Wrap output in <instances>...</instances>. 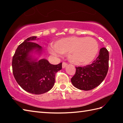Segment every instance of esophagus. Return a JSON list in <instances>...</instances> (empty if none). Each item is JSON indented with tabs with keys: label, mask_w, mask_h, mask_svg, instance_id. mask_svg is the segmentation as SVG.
I'll return each instance as SVG.
<instances>
[{
	"label": "esophagus",
	"mask_w": 123,
	"mask_h": 123,
	"mask_svg": "<svg viewBox=\"0 0 123 123\" xmlns=\"http://www.w3.org/2000/svg\"><path fill=\"white\" fill-rule=\"evenodd\" d=\"M67 65H68V64L66 62H63V63H62V68H64L66 66H67Z\"/></svg>",
	"instance_id": "esophagus-1"
}]
</instances>
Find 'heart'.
I'll use <instances>...</instances> for the list:
<instances>
[{
  "label": "heart",
  "instance_id": "1",
  "mask_svg": "<svg viewBox=\"0 0 123 123\" xmlns=\"http://www.w3.org/2000/svg\"><path fill=\"white\" fill-rule=\"evenodd\" d=\"M49 51L53 55L67 54L69 61L77 65L85 66L91 63L99 50L98 42L92 37H68L56 41Z\"/></svg>",
  "mask_w": 123,
  "mask_h": 123
}]
</instances>
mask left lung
<instances>
[{
  "label": "left lung",
  "mask_w": 123,
  "mask_h": 123,
  "mask_svg": "<svg viewBox=\"0 0 123 123\" xmlns=\"http://www.w3.org/2000/svg\"><path fill=\"white\" fill-rule=\"evenodd\" d=\"M109 60V51L105 48H102L92 63L84 67H76V72L71 79L72 84L76 88L84 91L91 90L98 86L107 75Z\"/></svg>",
  "instance_id": "obj_1"
}]
</instances>
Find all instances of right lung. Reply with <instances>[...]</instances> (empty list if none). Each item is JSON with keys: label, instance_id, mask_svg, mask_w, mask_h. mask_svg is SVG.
<instances>
[{"label": "right lung", "instance_id": "right-lung-1", "mask_svg": "<svg viewBox=\"0 0 123 123\" xmlns=\"http://www.w3.org/2000/svg\"><path fill=\"white\" fill-rule=\"evenodd\" d=\"M36 38L29 37L18 47L12 58V66L14 79L24 90L41 94L53 88L55 74L62 69V62L54 65L45 59L31 60L29 53L35 49L38 51L42 49L40 45L32 42Z\"/></svg>", "mask_w": 123, "mask_h": 123}]
</instances>
